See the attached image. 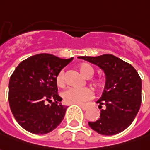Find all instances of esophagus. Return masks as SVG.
I'll return each mask as SVG.
<instances>
[{
	"instance_id": "34e87169",
	"label": "esophagus",
	"mask_w": 150,
	"mask_h": 150,
	"mask_svg": "<svg viewBox=\"0 0 150 150\" xmlns=\"http://www.w3.org/2000/svg\"><path fill=\"white\" fill-rule=\"evenodd\" d=\"M79 106H80V107L82 108L83 110H88V105L85 104H77Z\"/></svg>"
}]
</instances>
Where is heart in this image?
Segmentation results:
<instances>
[{
	"instance_id": "obj_1",
	"label": "heart",
	"mask_w": 150,
	"mask_h": 150,
	"mask_svg": "<svg viewBox=\"0 0 150 150\" xmlns=\"http://www.w3.org/2000/svg\"><path fill=\"white\" fill-rule=\"evenodd\" d=\"M79 70L87 78H91L95 74V70L93 66L88 63H81L79 65ZM57 85L60 88L64 87L66 84L64 71H62L57 74L56 77ZM92 85L97 91H102L106 86V81L103 78H94L91 79ZM92 91L89 88H69L62 93V97L66 103L67 104H81L85 102L92 97Z\"/></svg>"
}]
</instances>
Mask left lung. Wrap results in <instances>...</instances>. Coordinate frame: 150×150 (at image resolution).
<instances>
[{"label": "left lung", "instance_id": "8db88e82", "mask_svg": "<svg viewBox=\"0 0 150 150\" xmlns=\"http://www.w3.org/2000/svg\"><path fill=\"white\" fill-rule=\"evenodd\" d=\"M104 71L106 86L99 103L100 119L88 122L90 127L105 136L115 135L133 122L141 103V79L129 63L112 54L98 57H79ZM104 109H101L102 105Z\"/></svg>", "mask_w": 150, "mask_h": 150}]
</instances>
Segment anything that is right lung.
I'll return each instance as SVG.
<instances>
[{
    "mask_svg": "<svg viewBox=\"0 0 150 150\" xmlns=\"http://www.w3.org/2000/svg\"><path fill=\"white\" fill-rule=\"evenodd\" d=\"M72 60L40 53L21 62L14 70L9 79V102L23 128L34 134L49 133L64 119L67 107L61 103L56 77Z\"/></svg>",
    "mask_w": 150,
    "mask_h": 150,
    "instance_id": "add662e5",
    "label": "right lung"
}]
</instances>
